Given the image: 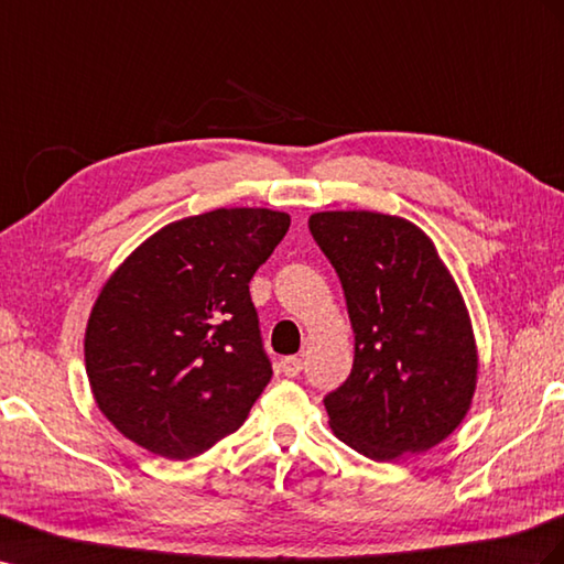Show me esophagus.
I'll return each instance as SVG.
<instances>
[{
  "mask_svg": "<svg viewBox=\"0 0 564 564\" xmlns=\"http://www.w3.org/2000/svg\"><path fill=\"white\" fill-rule=\"evenodd\" d=\"M280 370H282L284 377H296V375L303 370V360L296 358V356L282 358V360H280Z\"/></svg>",
  "mask_w": 564,
  "mask_h": 564,
  "instance_id": "obj_1",
  "label": "esophagus"
}]
</instances>
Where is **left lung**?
I'll list each match as a JSON object with an SVG mask.
<instances>
[{
	"mask_svg": "<svg viewBox=\"0 0 564 564\" xmlns=\"http://www.w3.org/2000/svg\"><path fill=\"white\" fill-rule=\"evenodd\" d=\"M311 235L344 286L354 368L325 395L329 427L377 463L430 451L465 420L477 341L465 299L415 223L377 210H319Z\"/></svg>",
	"mask_w": 564,
	"mask_h": 564,
	"instance_id": "left-lung-1",
	"label": "left lung"
}]
</instances>
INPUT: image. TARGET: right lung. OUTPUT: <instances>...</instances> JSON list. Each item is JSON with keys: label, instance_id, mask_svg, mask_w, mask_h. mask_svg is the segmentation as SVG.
Listing matches in <instances>:
<instances>
[{"label": "right lung", "instance_id": "right-lung-1", "mask_svg": "<svg viewBox=\"0 0 564 564\" xmlns=\"http://www.w3.org/2000/svg\"><path fill=\"white\" fill-rule=\"evenodd\" d=\"M289 223L216 208L161 227L113 270L87 319L85 368L120 434L189 460L245 424L272 377L249 282Z\"/></svg>", "mask_w": 564, "mask_h": 564}]
</instances>
